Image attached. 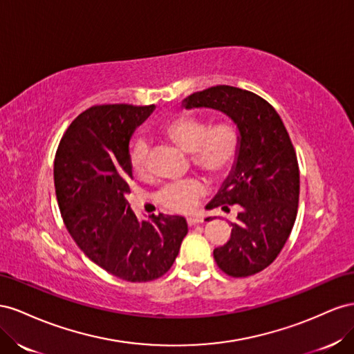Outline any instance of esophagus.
Masks as SVG:
<instances>
[{
    "label": "esophagus",
    "mask_w": 354,
    "mask_h": 354,
    "mask_svg": "<svg viewBox=\"0 0 354 354\" xmlns=\"http://www.w3.org/2000/svg\"><path fill=\"white\" fill-rule=\"evenodd\" d=\"M187 224H188V227H194L197 224H201V219L200 218H188Z\"/></svg>",
    "instance_id": "obj_1"
}]
</instances>
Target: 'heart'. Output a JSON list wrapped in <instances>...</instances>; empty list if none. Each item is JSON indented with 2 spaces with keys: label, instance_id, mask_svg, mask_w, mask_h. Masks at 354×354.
Segmentation results:
<instances>
[{
  "label": "heart",
  "instance_id": "obj_1",
  "mask_svg": "<svg viewBox=\"0 0 354 354\" xmlns=\"http://www.w3.org/2000/svg\"><path fill=\"white\" fill-rule=\"evenodd\" d=\"M160 133L178 145L191 157V165L210 178L225 175L234 165L239 139L234 127L219 121L207 126L205 120L179 114L169 118L160 127ZM149 142L138 136L129 148V166L138 178L148 175ZM205 194V185L197 179H185L161 187L156 194L157 203L176 214H189L197 206L198 198Z\"/></svg>",
  "mask_w": 354,
  "mask_h": 354
}]
</instances>
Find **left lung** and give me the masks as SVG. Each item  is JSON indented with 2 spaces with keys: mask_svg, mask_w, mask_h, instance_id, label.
<instances>
[{
  "mask_svg": "<svg viewBox=\"0 0 354 354\" xmlns=\"http://www.w3.org/2000/svg\"><path fill=\"white\" fill-rule=\"evenodd\" d=\"M214 108L239 129L236 166L209 209L239 205L224 246L214 250L218 267L231 277L267 268L294 228L299 200L295 148L277 111L261 96L233 86H214L185 99V108Z\"/></svg>",
  "mask_w": 354,
  "mask_h": 354,
  "instance_id": "8db88e82",
  "label": "left lung"
}]
</instances>
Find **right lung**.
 <instances>
[{"label": "right lung", "instance_id": "add662e5", "mask_svg": "<svg viewBox=\"0 0 354 354\" xmlns=\"http://www.w3.org/2000/svg\"><path fill=\"white\" fill-rule=\"evenodd\" d=\"M153 109L90 106L69 124L55 157L57 205L71 237L95 264L132 283L165 276L188 233L183 216L139 222L126 200L129 140Z\"/></svg>", "mask_w": 354, "mask_h": 354}]
</instances>
